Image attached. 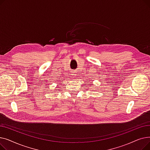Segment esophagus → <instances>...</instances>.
<instances>
[{"instance_id":"obj_1","label":"esophagus","mask_w":150,"mask_h":150,"mask_svg":"<svg viewBox=\"0 0 150 150\" xmlns=\"http://www.w3.org/2000/svg\"><path fill=\"white\" fill-rule=\"evenodd\" d=\"M76 74L75 72H74V71H73V72H72V74H71V76H72V78H75L76 76Z\"/></svg>"}]
</instances>
